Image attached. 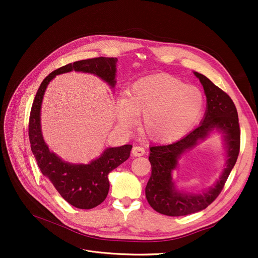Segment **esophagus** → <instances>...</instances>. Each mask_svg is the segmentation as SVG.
I'll list each match as a JSON object with an SVG mask.
<instances>
[{"label":"esophagus","instance_id":"obj_1","mask_svg":"<svg viewBox=\"0 0 258 258\" xmlns=\"http://www.w3.org/2000/svg\"><path fill=\"white\" fill-rule=\"evenodd\" d=\"M132 153L135 157H140V156L145 155V148L143 146H140V145H135L133 147Z\"/></svg>","mask_w":258,"mask_h":258}]
</instances>
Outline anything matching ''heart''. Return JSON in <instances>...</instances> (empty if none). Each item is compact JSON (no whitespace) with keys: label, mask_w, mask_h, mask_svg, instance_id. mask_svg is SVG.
<instances>
[{"label":"heart","mask_w":258,"mask_h":258,"mask_svg":"<svg viewBox=\"0 0 258 258\" xmlns=\"http://www.w3.org/2000/svg\"><path fill=\"white\" fill-rule=\"evenodd\" d=\"M204 108L202 92L167 74L139 79L126 96L117 102L122 124L132 126L136 115H143V126L152 139L171 141L180 138L200 118Z\"/></svg>","instance_id":"obj_1"}]
</instances>
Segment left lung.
I'll list each match as a JSON object with an SVG mask.
<instances>
[{"label":"left lung","instance_id":"left-lung-1","mask_svg":"<svg viewBox=\"0 0 258 258\" xmlns=\"http://www.w3.org/2000/svg\"><path fill=\"white\" fill-rule=\"evenodd\" d=\"M195 75L200 79L207 97V108L201 124L177 142L150 148L148 159L152 164V174L145 187V196L154 210L169 216H183L208 207L223 190L239 154L240 130L234 102L205 75L198 72H195ZM214 129L223 132L227 148L226 168L220 180L203 194L194 195L177 191L171 172L176 167L177 160Z\"/></svg>","mask_w":258,"mask_h":258}]
</instances>
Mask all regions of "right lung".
Returning a JSON list of instances; mask_svg holds the SVG:
<instances>
[{
	"label": "right lung",
	"mask_w": 258,
	"mask_h": 258,
	"mask_svg": "<svg viewBox=\"0 0 258 258\" xmlns=\"http://www.w3.org/2000/svg\"><path fill=\"white\" fill-rule=\"evenodd\" d=\"M116 57H95L78 60L58 68L40 84L34 97L29 117V140L37 165L58 194L72 206L92 209L105 200L110 182L107 175L130 157L133 145L110 147L89 164H71L51 153L40 130V106L46 88L58 74L78 71L97 75L112 88L116 84Z\"/></svg>",
	"instance_id": "add662e5"
}]
</instances>
